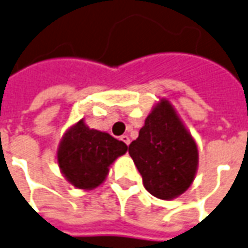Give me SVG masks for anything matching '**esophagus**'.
Here are the masks:
<instances>
[{
    "label": "esophagus",
    "mask_w": 248,
    "mask_h": 248,
    "mask_svg": "<svg viewBox=\"0 0 248 248\" xmlns=\"http://www.w3.org/2000/svg\"><path fill=\"white\" fill-rule=\"evenodd\" d=\"M121 140H122L126 146H129L130 144V138L127 137V135H122V137H121Z\"/></svg>",
    "instance_id": "1"
}]
</instances>
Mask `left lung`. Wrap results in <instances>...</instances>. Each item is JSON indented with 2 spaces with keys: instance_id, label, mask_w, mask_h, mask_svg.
Here are the masks:
<instances>
[{
  "instance_id": "left-lung-1",
  "label": "left lung",
  "mask_w": 248,
  "mask_h": 248,
  "mask_svg": "<svg viewBox=\"0 0 248 248\" xmlns=\"http://www.w3.org/2000/svg\"><path fill=\"white\" fill-rule=\"evenodd\" d=\"M144 188L157 199H175L189 188L199 152L190 134L168 101H161L144 121L139 137L129 146Z\"/></svg>"
}]
</instances>
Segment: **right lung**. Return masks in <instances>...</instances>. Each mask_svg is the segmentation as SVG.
<instances>
[{"mask_svg":"<svg viewBox=\"0 0 248 248\" xmlns=\"http://www.w3.org/2000/svg\"><path fill=\"white\" fill-rule=\"evenodd\" d=\"M126 151L124 142L89 129L80 121L64 135L58 163L71 184L80 189H93L105 180L108 167Z\"/></svg>","mask_w":248,"mask_h":248,"instance_id":"1","label":"right lung"}]
</instances>
